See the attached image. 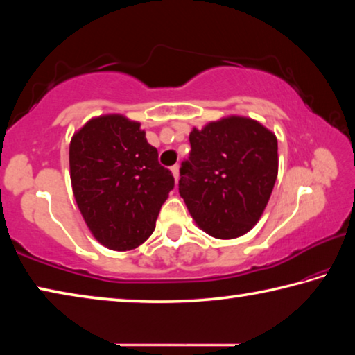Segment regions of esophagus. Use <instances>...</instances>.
<instances>
[{
	"label": "esophagus",
	"instance_id": "obj_1",
	"mask_svg": "<svg viewBox=\"0 0 355 355\" xmlns=\"http://www.w3.org/2000/svg\"><path fill=\"white\" fill-rule=\"evenodd\" d=\"M171 171H172V173H173V178H175V182H178V178H180V166H178V164L172 166Z\"/></svg>",
	"mask_w": 355,
	"mask_h": 355
}]
</instances>
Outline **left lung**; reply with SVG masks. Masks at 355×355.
Returning a JSON list of instances; mask_svg holds the SVG:
<instances>
[{"label":"left lung","mask_w":355,"mask_h":355,"mask_svg":"<svg viewBox=\"0 0 355 355\" xmlns=\"http://www.w3.org/2000/svg\"><path fill=\"white\" fill-rule=\"evenodd\" d=\"M180 196L202 230L232 239L254 227L277 178V137L255 120L228 117L189 135Z\"/></svg>","instance_id":"obj_1"}]
</instances>
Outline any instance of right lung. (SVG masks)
<instances>
[{
	"label": "right lung",
	"mask_w": 355,
	"mask_h": 355,
	"mask_svg": "<svg viewBox=\"0 0 355 355\" xmlns=\"http://www.w3.org/2000/svg\"><path fill=\"white\" fill-rule=\"evenodd\" d=\"M69 155L75 200L97 241L112 250L141 245L175 186L141 123L122 116L89 120Z\"/></svg>",
	"instance_id": "1"
}]
</instances>
